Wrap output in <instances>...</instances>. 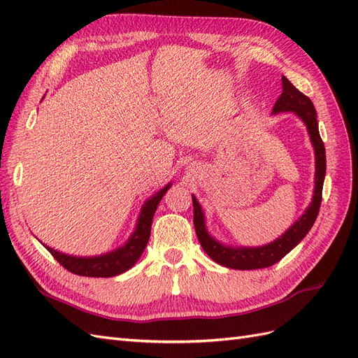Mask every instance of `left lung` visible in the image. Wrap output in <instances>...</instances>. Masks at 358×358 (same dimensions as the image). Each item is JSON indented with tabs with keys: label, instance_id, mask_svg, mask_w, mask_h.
I'll return each mask as SVG.
<instances>
[{
	"label": "left lung",
	"instance_id": "obj_1",
	"mask_svg": "<svg viewBox=\"0 0 358 358\" xmlns=\"http://www.w3.org/2000/svg\"><path fill=\"white\" fill-rule=\"evenodd\" d=\"M282 94L273 106V113L279 112H294L299 115L303 122L306 124L308 131L310 136V142L315 149V192H313L312 203L305 212L300 216V220L294 222L285 234H282L273 243L259 248H230L224 246L213 241L204 229V218L203 212L197 199L192 196L194 206V227L199 237V242L203 246L213 262L224 267L237 268V270H254V268H264L273 266L280 262L292 248H296L300 241L305 237L315 222L322 200V185L324 176H326V148L320 136L318 121H317V110L313 107L309 96L300 92L294 85H292L285 76H282Z\"/></svg>",
	"mask_w": 358,
	"mask_h": 358
}]
</instances>
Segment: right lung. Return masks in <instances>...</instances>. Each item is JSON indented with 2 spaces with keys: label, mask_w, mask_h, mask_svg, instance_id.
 I'll list each match as a JSON object with an SVG mask.
<instances>
[{
  "label": "right lung",
  "mask_w": 358,
  "mask_h": 358,
  "mask_svg": "<svg viewBox=\"0 0 358 358\" xmlns=\"http://www.w3.org/2000/svg\"><path fill=\"white\" fill-rule=\"evenodd\" d=\"M170 185H167L164 189H161L157 192L154 197H150L142 209V213H140V218L137 222V229L134 234L131 236V239L127 242L125 246L116 249V251L100 255V257H91V258H80V257H71L66 255L62 252L55 251L49 246L48 251L52 254V257L57 259V262L64 267L67 268L69 272L79 275V276H88V278H110L116 276L119 273L127 272L128 268H131L140 255L143 254L145 248L149 242V236H150V225H152L154 220V213L158 208V203L161 199L164 197V194Z\"/></svg>",
  "instance_id": "add662e5"
}]
</instances>
